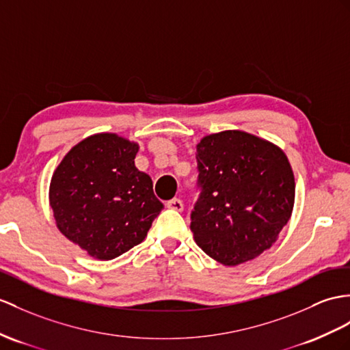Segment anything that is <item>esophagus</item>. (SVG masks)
<instances>
[{
  "label": "esophagus",
  "mask_w": 350,
  "mask_h": 350,
  "mask_svg": "<svg viewBox=\"0 0 350 350\" xmlns=\"http://www.w3.org/2000/svg\"><path fill=\"white\" fill-rule=\"evenodd\" d=\"M166 206L169 208V209H174V211H178V212H181L183 209H184V203H183V200L181 199H172V200H169L167 203H166Z\"/></svg>",
  "instance_id": "obj_1"
}]
</instances>
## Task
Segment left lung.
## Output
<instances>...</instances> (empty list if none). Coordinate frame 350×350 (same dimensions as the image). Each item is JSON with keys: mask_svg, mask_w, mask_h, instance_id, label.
<instances>
[{"mask_svg": "<svg viewBox=\"0 0 350 350\" xmlns=\"http://www.w3.org/2000/svg\"><path fill=\"white\" fill-rule=\"evenodd\" d=\"M200 199L194 242L223 266L257 258L293 215L295 180L284 150L239 129L204 135L196 151Z\"/></svg>", "mask_w": 350, "mask_h": 350, "instance_id": "8db88e82", "label": "left lung"}]
</instances>
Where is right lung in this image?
Wrapping results in <instances>:
<instances>
[{
    "mask_svg": "<svg viewBox=\"0 0 350 350\" xmlns=\"http://www.w3.org/2000/svg\"><path fill=\"white\" fill-rule=\"evenodd\" d=\"M138 150V142L99 132L75 144L52 175L56 227L96 260H114L139 245L163 209L151 178L135 166Z\"/></svg>",
    "mask_w": 350,
    "mask_h": 350,
    "instance_id": "right-lung-1",
    "label": "right lung"
}]
</instances>
